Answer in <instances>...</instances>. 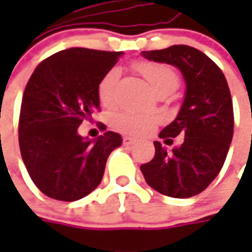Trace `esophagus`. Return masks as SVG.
<instances>
[{
	"label": "esophagus",
	"mask_w": 252,
	"mask_h": 252,
	"mask_svg": "<svg viewBox=\"0 0 252 252\" xmlns=\"http://www.w3.org/2000/svg\"><path fill=\"white\" fill-rule=\"evenodd\" d=\"M134 141H136V139L129 137V136H125V137H123V144H125V146H130V144H133Z\"/></svg>",
	"instance_id": "obj_1"
}]
</instances>
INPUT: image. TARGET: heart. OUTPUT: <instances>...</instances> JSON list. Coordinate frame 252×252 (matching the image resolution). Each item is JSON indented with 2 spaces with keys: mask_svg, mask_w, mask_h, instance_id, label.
Returning <instances> with one entry per match:
<instances>
[{
  "mask_svg": "<svg viewBox=\"0 0 252 252\" xmlns=\"http://www.w3.org/2000/svg\"><path fill=\"white\" fill-rule=\"evenodd\" d=\"M136 68L147 80L154 92H158L161 90L174 91L178 87V75L167 64L137 63ZM119 74L121 73L118 68H112L102 77L98 84V98L105 106H111L113 103L115 87L119 80ZM154 118L133 112H123L115 118V127L127 134H146L154 127Z\"/></svg>",
  "mask_w": 252,
  "mask_h": 252,
  "instance_id": "obj_1",
  "label": "heart"
}]
</instances>
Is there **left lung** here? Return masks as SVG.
<instances>
[{"label":"left lung","mask_w":252,"mask_h":252,"mask_svg":"<svg viewBox=\"0 0 252 252\" xmlns=\"http://www.w3.org/2000/svg\"><path fill=\"white\" fill-rule=\"evenodd\" d=\"M150 62L177 67L185 81L178 115L160 131L161 139L185 136L167 150L154 141V158L140 167L151 188L171 198L195 196L218 177L233 139V103L224 74L208 56L185 44L141 52ZM165 140V144H167Z\"/></svg>","instance_id":"obj_1"}]
</instances>
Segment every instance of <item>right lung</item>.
Wrapping results in <instances>:
<instances>
[{
  "instance_id": "1",
  "label": "right lung",
  "mask_w": 252,
  "mask_h": 252,
  "mask_svg": "<svg viewBox=\"0 0 252 252\" xmlns=\"http://www.w3.org/2000/svg\"><path fill=\"white\" fill-rule=\"evenodd\" d=\"M122 52L70 47L34 68L19 116L21 156L34 185L49 198L74 202L101 184L106 160L122 136L83 137L78 126L99 109L98 84Z\"/></svg>"
}]
</instances>
